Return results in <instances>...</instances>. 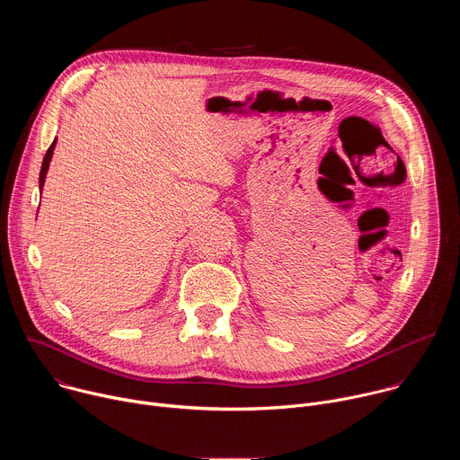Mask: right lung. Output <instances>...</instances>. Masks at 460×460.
I'll list each match as a JSON object with an SVG mask.
<instances>
[{
    "instance_id": "right-lung-1",
    "label": "right lung",
    "mask_w": 460,
    "mask_h": 460,
    "mask_svg": "<svg viewBox=\"0 0 460 460\" xmlns=\"http://www.w3.org/2000/svg\"><path fill=\"white\" fill-rule=\"evenodd\" d=\"M54 147H56V138H54V142L50 144V147L47 149L45 158H43V164H41V171H40V190L43 189V183H45V178H47V171H49V164H50V160H52Z\"/></svg>"
}]
</instances>
